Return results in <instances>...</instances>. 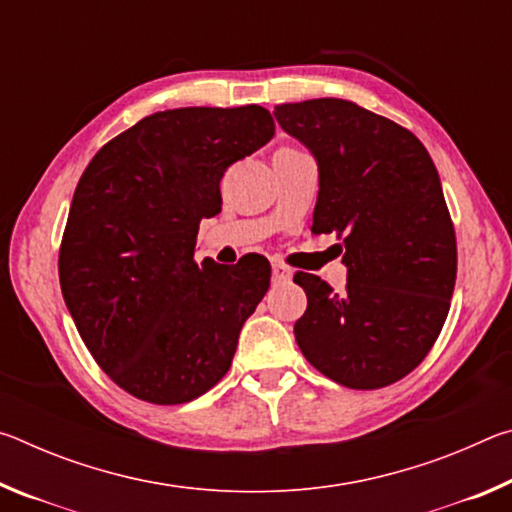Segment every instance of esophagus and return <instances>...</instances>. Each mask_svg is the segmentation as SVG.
<instances>
[{"mask_svg": "<svg viewBox=\"0 0 512 512\" xmlns=\"http://www.w3.org/2000/svg\"><path fill=\"white\" fill-rule=\"evenodd\" d=\"M273 280L275 282H289L291 280V271L282 264H273Z\"/></svg>", "mask_w": 512, "mask_h": 512, "instance_id": "esophagus-1", "label": "esophagus"}]
</instances>
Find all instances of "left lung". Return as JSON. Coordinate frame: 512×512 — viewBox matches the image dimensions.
Instances as JSON below:
<instances>
[{"instance_id": "obj_1", "label": "left lung", "mask_w": 512, "mask_h": 512, "mask_svg": "<svg viewBox=\"0 0 512 512\" xmlns=\"http://www.w3.org/2000/svg\"><path fill=\"white\" fill-rule=\"evenodd\" d=\"M284 131L318 164L314 235L343 237L348 284L334 293L298 273L307 293L298 348L336 384L372 391L427 357L456 282V235L427 149L411 131L352 101L275 106Z\"/></svg>"}]
</instances>
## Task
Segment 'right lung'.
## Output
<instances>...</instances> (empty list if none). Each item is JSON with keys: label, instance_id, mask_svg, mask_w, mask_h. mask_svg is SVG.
<instances>
[{"label": "right lung", "instance_id": "1", "mask_svg": "<svg viewBox=\"0 0 512 512\" xmlns=\"http://www.w3.org/2000/svg\"><path fill=\"white\" fill-rule=\"evenodd\" d=\"M273 135L262 106L164 110L110 140L83 171L60 244V289L94 361L137 400L185 404L230 370L271 266H198V223L221 212L225 169Z\"/></svg>", "mask_w": 512, "mask_h": 512}]
</instances>
